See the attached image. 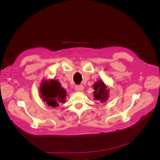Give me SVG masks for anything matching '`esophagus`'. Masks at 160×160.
<instances>
[{
    "mask_svg": "<svg viewBox=\"0 0 160 160\" xmlns=\"http://www.w3.org/2000/svg\"><path fill=\"white\" fill-rule=\"evenodd\" d=\"M83 89H84V88H83V85H77L75 87V91H77L81 92V91H83Z\"/></svg>",
    "mask_w": 160,
    "mask_h": 160,
    "instance_id": "1",
    "label": "esophagus"
}]
</instances>
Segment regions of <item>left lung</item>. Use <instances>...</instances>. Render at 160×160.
<instances>
[{
  "label": "left lung",
  "mask_w": 160,
  "mask_h": 160,
  "mask_svg": "<svg viewBox=\"0 0 160 160\" xmlns=\"http://www.w3.org/2000/svg\"><path fill=\"white\" fill-rule=\"evenodd\" d=\"M94 88V99L101 101V103L105 102L109 98V89L103 81L99 80L93 85Z\"/></svg>",
  "instance_id": "left-lung-1"
}]
</instances>
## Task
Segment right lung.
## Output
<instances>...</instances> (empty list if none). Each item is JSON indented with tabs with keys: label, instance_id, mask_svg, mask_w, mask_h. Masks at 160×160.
<instances>
[{
	"label": "right lung",
	"instance_id": "right-lung-1",
	"mask_svg": "<svg viewBox=\"0 0 160 160\" xmlns=\"http://www.w3.org/2000/svg\"><path fill=\"white\" fill-rule=\"evenodd\" d=\"M39 89L42 100L49 106L59 107L61 103L66 101L67 92L57 80L44 81L41 84Z\"/></svg>",
	"mask_w": 160,
	"mask_h": 160
}]
</instances>
